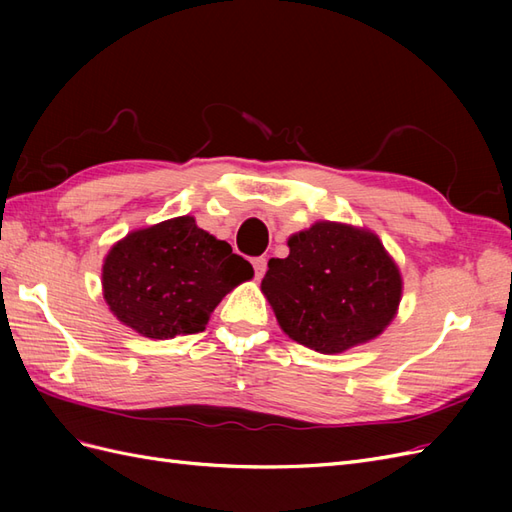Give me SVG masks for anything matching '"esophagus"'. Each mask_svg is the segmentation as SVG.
Wrapping results in <instances>:
<instances>
[{
  "instance_id": "esophagus-1",
  "label": "esophagus",
  "mask_w": 512,
  "mask_h": 512,
  "mask_svg": "<svg viewBox=\"0 0 512 512\" xmlns=\"http://www.w3.org/2000/svg\"><path fill=\"white\" fill-rule=\"evenodd\" d=\"M252 265H254V271H256V280H262V277H265V273H267V258H254L252 260Z\"/></svg>"
}]
</instances>
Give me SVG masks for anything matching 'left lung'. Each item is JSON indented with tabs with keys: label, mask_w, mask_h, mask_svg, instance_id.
Instances as JSON below:
<instances>
[{
	"label": "left lung",
	"mask_w": 512,
	"mask_h": 512,
	"mask_svg": "<svg viewBox=\"0 0 512 512\" xmlns=\"http://www.w3.org/2000/svg\"><path fill=\"white\" fill-rule=\"evenodd\" d=\"M260 284L282 331L320 354H339L384 333L404 280L374 230L320 220L288 237Z\"/></svg>",
	"instance_id": "left-lung-1"
}]
</instances>
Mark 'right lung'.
Instances as JSON below:
<instances>
[{
	"label": "right lung",
	"mask_w": 512,
	"mask_h": 512,
	"mask_svg": "<svg viewBox=\"0 0 512 512\" xmlns=\"http://www.w3.org/2000/svg\"><path fill=\"white\" fill-rule=\"evenodd\" d=\"M254 269L192 215L136 228L102 265V294L113 316L149 339L205 331L213 309Z\"/></svg>",
	"instance_id": "right-lung-1"
}]
</instances>
